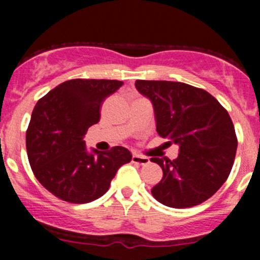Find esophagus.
I'll list each match as a JSON object with an SVG mask.
<instances>
[{
	"mask_svg": "<svg viewBox=\"0 0 260 260\" xmlns=\"http://www.w3.org/2000/svg\"><path fill=\"white\" fill-rule=\"evenodd\" d=\"M132 162L138 165H147L149 162L148 157H143V156H138V154H133L132 156Z\"/></svg>",
	"mask_w": 260,
	"mask_h": 260,
	"instance_id": "obj_1",
	"label": "esophagus"
}]
</instances>
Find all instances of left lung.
Masks as SVG:
<instances>
[{
	"label": "left lung",
	"instance_id": "8db88e82",
	"mask_svg": "<svg viewBox=\"0 0 260 260\" xmlns=\"http://www.w3.org/2000/svg\"><path fill=\"white\" fill-rule=\"evenodd\" d=\"M136 88L153 104L157 133L180 146L176 159L151 158L164 171L153 198L175 209L210 199L229 177L237 153L226 109L204 89L180 81L137 80Z\"/></svg>",
	"mask_w": 260,
	"mask_h": 260
}]
</instances>
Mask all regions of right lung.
Instances as JSON below:
<instances>
[{
  "label": "right lung",
  "mask_w": 260,
  "mask_h": 260,
  "mask_svg": "<svg viewBox=\"0 0 260 260\" xmlns=\"http://www.w3.org/2000/svg\"><path fill=\"white\" fill-rule=\"evenodd\" d=\"M119 80L72 79L39 99L26 131L30 166L39 182L60 200L85 204L108 191L118 169L132 159L127 148L93 149L84 136L101 119L103 102L122 85Z\"/></svg>",
  "instance_id": "obj_1"
}]
</instances>
